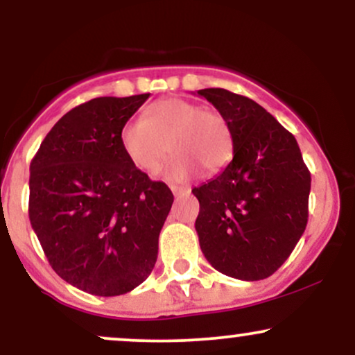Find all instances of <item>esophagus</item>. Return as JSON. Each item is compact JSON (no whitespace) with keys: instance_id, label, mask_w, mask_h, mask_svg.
<instances>
[{"instance_id":"34e87169","label":"esophagus","mask_w":355,"mask_h":355,"mask_svg":"<svg viewBox=\"0 0 355 355\" xmlns=\"http://www.w3.org/2000/svg\"><path fill=\"white\" fill-rule=\"evenodd\" d=\"M172 191L175 197H178V195H190V187H177V185H172Z\"/></svg>"}]
</instances>
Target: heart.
<instances>
[{
	"label": "heart",
	"mask_w": 355,
	"mask_h": 355,
	"mask_svg": "<svg viewBox=\"0 0 355 355\" xmlns=\"http://www.w3.org/2000/svg\"><path fill=\"white\" fill-rule=\"evenodd\" d=\"M120 144L128 160L150 175L160 168L172 148L177 155L166 170L172 180L187 178L197 172V166L203 173H217L234 155L227 118L217 110L183 98L155 101L145 110L144 120L126 121Z\"/></svg>",
	"instance_id": "obj_1"
}]
</instances>
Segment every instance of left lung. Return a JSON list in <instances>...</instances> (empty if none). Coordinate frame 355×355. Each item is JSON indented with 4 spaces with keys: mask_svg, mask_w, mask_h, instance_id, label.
I'll return each instance as SVG.
<instances>
[{
    "mask_svg": "<svg viewBox=\"0 0 355 355\" xmlns=\"http://www.w3.org/2000/svg\"><path fill=\"white\" fill-rule=\"evenodd\" d=\"M229 121L234 158L214 180L193 189L195 220L205 259L222 274L262 280L302 237L311 172L295 137L266 108L223 88L198 89Z\"/></svg>",
    "mask_w": 355,
    "mask_h": 355,
    "instance_id": "1",
    "label": "left lung"
}]
</instances>
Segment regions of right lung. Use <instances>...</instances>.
<instances>
[{
    "instance_id": "obj_1",
    "label": "right lung",
    "mask_w": 355,
    "mask_h": 355,
    "mask_svg": "<svg viewBox=\"0 0 355 355\" xmlns=\"http://www.w3.org/2000/svg\"><path fill=\"white\" fill-rule=\"evenodd\" d=\"M150 93L100 96L56 121L30 165V222L53 270L93 295L133 291L152 274L173 203L128 160L120 133Z\"/></svg>"
}]
</instances>
